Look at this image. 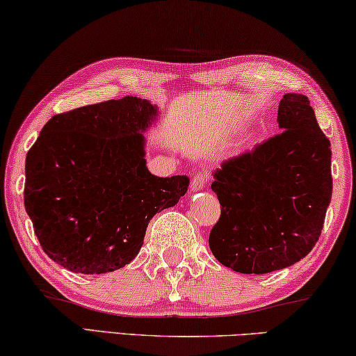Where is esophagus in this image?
Returning <instances> with one entry per match:
<instances>
[{"label":"esophagus","mask_w":356,"mask_h":356,"mask_svg":"<svg viewBox=\"0 0 356 356\" xmlns=\"http://www.w3.org/2000/svg\"><path fill=\"white\" fill-rule=\"evenodd\" d=\"M209 182V174L207 172H198L193 176V180H191V191H200L206 187V184Z\"/></svg>","instance_id":"esophagus-1"}]
</instances>
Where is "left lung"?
<instances>
[{
  "mask_svg": "<svg viewBox=\"0 0 356 356\" xmlns=\"http://www.w3.org/2000/svg\"><path fill=\"white\" fill-rule=\"evenodd\" d=\"M277 122L279 134L213 171L222 213L209 247L241 274H268L306 257L331 201V144L307 97L284 95Z\"/></svg>",
  "mask_w": 356,
  "mask_h": 356,
  "instance_id": "left-lung-1",
  "label": "left lung"
}]
</instances>
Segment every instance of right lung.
Here are the masks:
<instances>
[{"mask_svg": "<svg viewBox=\"0 0 356 356\" xmlns=\"http://www.w3.org/2000/svg\"><path fill=\"white\" fill-rule=\"evenodd\" d=\"M156 106L138 97L54 115L28 150L24 201L42 250L79 274L133 261L156 212L187 193V176L156 177L144 136Z\"/></svg>", "mask_w": 356, "mask_h": 356, "instance_id": "right-lung-1", "label": "right lung"}]
</instances>
